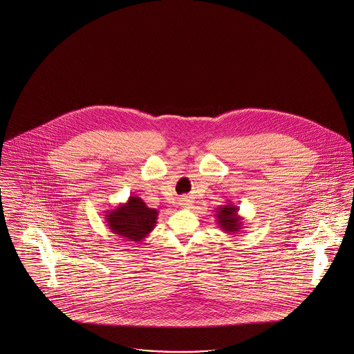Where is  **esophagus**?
Listing matches in <instances>:
<instances>
[{
	"label": "esophagus",
	"mask_w": 354,
	"mask_h": 354,
	"mask_svg": "<svg viewBox=\"0 0 354 354\" xmlns=\"http://www.w3.org/2000/svg\"><path fill=\"white\" fill-rule=\"evenodd\" d=\"M182 207H185V208H188V207H191L192 205V201L189 199V196H185V198H182V201L179 203Z\"/></svg>",
	"instance_id": "esophagus-1"
}]
</instances>
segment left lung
<instances>
[{
    "mask_svg": "<svg viewBox=\"0 0 354 354\" xmlns=\"http://www.w3.org/2000/svg\"><path fill=\"white\" fill-rule=\"evenodd\" d=\"M216 221L220 230H223L228 235L239 234L244 225V218L239 215V207H236L234 203L228 202L219 207L216 211Z\"/></svg>",
    "mask_w": 354,
    "mask_h": 354,
    "instance_id": "obj_1",
    "label": "left lung"
}]
</instances>
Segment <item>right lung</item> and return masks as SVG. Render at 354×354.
<instances>
[{
    "label": "right lung",
    "mask_w": 354,
    "mask_h": 354,
    "mask_svg": "<svg viewBox=\"0 0 354 354\" xmlns=\"http://www.w3.org/2000/svg\"><path fill=\"white\" fill-rule=\"evenodd\" d=\"M109 230L129 241H142L155 228L158 209L147 207L139 196H130L114 209L104 211Z\"/></svg>",
    "instance_id": "1"
}]
</instances>
